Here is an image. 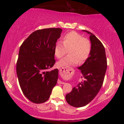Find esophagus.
Returning a JSON list of instances; mask_svg holds the SVG:
<instances>
[{"mask_svg":"<svg viewBox=\"0 0 124 124\" xmlns=\"http://www.w3.org/2000/svg\"><path fill=\"white\" fill-rule=\"evenodd\" d=\"M62 69H63V68H62ZM60 70H62V69H61ZM58 84H62V85H63V84H65V83H64V82H62V81H61L60 80H58Z\"/></svg>","mask_w":124,"mask_h":124,"instance_id":"34e87169","label":"esophagus"}]
</instances>
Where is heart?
I'll return each mask as SVG.
<instances>
[{
	"instance_id": "1",
	"label": "heart",
	"mask_w": 124,
	"mask_h": 124,
	"mask_svg": "<svg viewBox=\"0 0 124 124\" xmlns=\"http://www.w3.org/2000/svg\"><path fill=\"white\" fill-rule=\"evenodd\" d=\"M92 49V44L89 39L83 38L75 31H71L64 35L63 43L58 41L54 48L55 56L62 58L69 50V55L58 62L60 68L68 67L82 63L89 57Z\"/></svg>"
}]
</instances>
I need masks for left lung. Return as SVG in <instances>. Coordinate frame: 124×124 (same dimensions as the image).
Listing matches in <instances>:
<instances>
[{
	"label": "left lung",
	"instance_id": "obj_1",
	"mask_svg": "<svg viewBox=\"0 0 124 124\" xmlns=\"http://www.w3.org/2000/svg\"><path fill=\"white\" fill-rule=\"evenodd\" d=\"M83 31L90 34L92 49L89 58L78 68L84 80L65 97L67 103L75 107L85 106L96 96L103 85L107 67L103 44L92 33L86 30Z\"/></svg>",
	"mask_w": 124,
	"mask_h": 124
}]
</instances>
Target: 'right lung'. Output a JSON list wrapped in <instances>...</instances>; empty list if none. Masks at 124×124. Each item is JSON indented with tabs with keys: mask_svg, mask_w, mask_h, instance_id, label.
Masks as SVG:
<instances>
[{
	"mask_svg": "<svg viewBox=\"0 0 124 124\" xmlns=\"http://www.w3.org/2000/svg\"><path fill=\"white\" fill-rule=\"evenodd\" d=\"M62 30L49 28L31 33L20 48L16 65L20 86L24 96L36 104L45 103L58 79V69L46 71L54 66V48Z\"/></svg>",
	"mask_w": 124,
	"mask_h": 124,
	"instance_id": "1",
	"label": "right lung"
}]
</instances>
